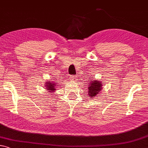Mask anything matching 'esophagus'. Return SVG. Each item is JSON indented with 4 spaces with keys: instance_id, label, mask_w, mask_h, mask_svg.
Here are the masks:
<instances>
[{
    "instance_id": "obj_1",
    "label": "esophagus",
    "mask_w": 148,
    "mask_h": 148,
    "mask_svg": "<svg viewBox=\"0 0 148 148\" xmlns=\"http://www.w3.org/2000/svg\"><path fill=\"white\" fill-rule=\"evenodd\" d=\"M70 80L74 81V82H76V80H77V77L75 76H70Z\"/></svg>"
}]
</instances>
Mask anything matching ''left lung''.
Returning a JSON list of instances; mask_svg holds the SVG:
<instances>
[{
    "label": "left lung",
    "mask_w": 148,
    "mask_h": 148,
    "mask_svg": "<svg viewBox=\"0 0 148 148\" xmlns=\"http://www.w3.org/2000/svg\"><path fill=\"white\" fill-rule=\"evenodd\" d=\"M87 84H88V97L90 96V97H91V99H92V98L95 97H97V95L100 93L101 91L103 88V86L101 81L94 79H89L88 83H87Z\"/></svg>",
    "instance_id": "obj_1"
}]
</instances>
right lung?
<instances>
[{"mask_svg": "<svg viewBox=\"0 0 148 148\" xmlns=\"http://www.w3.org/2000/svg\"><path fill=\"white\" fill-rule=\"evenodd\" d=\"M45 88H46V90L49 92V95L51 94L52 93L55 92V91L57 90V88L58 87V83L57 82L55 81H49L47 80L45 82Z\"/></svg>", "mask_w": 148, "mask_h": 148, "instance_id": "right-lung-1", "label": "right lung"}]
</instances>
